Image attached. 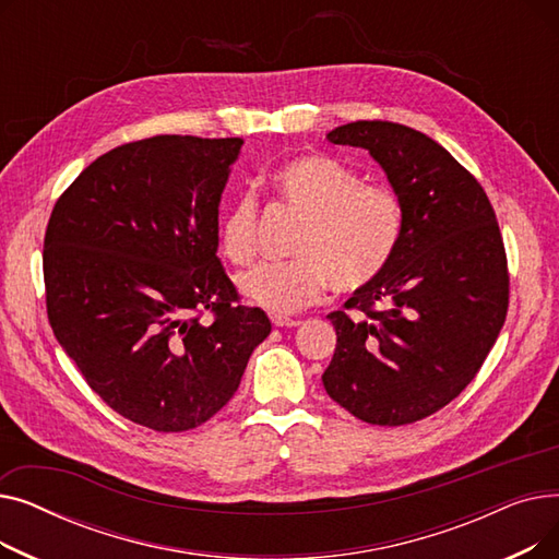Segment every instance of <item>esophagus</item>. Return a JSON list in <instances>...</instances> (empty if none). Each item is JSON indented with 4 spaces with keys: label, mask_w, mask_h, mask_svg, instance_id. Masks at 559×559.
<instances>
[{
    "label": "esophagus",
    "mask_w": 559,
    "mask_h": 559,
    "mask_svg": "<svg viewBox=\"0 0 559 559\" xmlns=\"http://www.w3.org/2000/svg\"><path fill=\"white\" fill-rule=\"evenodd\" d=\"M272 324H274L276 329H295V326L301 324V321L289 319V317H272Z\"/></svg>",
    "instance_id": "1"
}]
</instances>
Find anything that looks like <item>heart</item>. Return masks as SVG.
Returning <instances> with one entry per match:
<instances>
[{
    "mask_svg": "<svg viewBox=\"0 0 559 559\" xmlns=\"http://www.w3.org/2000/svg\"><path fill=\"white\" fill-rule=\"evenodd\" d=\"M274 186L306 215L295 245L297 260L262 262L238 278L242 299L274 317L295 314L314 304L331 285L354 292L373 283L390 264L403 228L399 197L331 156H299L285 163ZM258 203L251 192L233 201L222 228V253L245 264L255 253Z\"/></svg>",
    "mask_w": 559,
    "mask_h": 559,
    "instance_id": "heart-1",
    "label": "heart"
}]
</instances>
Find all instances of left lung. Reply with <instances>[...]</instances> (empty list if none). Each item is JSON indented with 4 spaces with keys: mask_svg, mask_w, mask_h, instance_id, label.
Instances as JSON below:
<instances>
[{
    "mask_svg": "<svg viewBox=\"0 0 559 559\" xmlns=\"http://www.w3.org/2000/svg\"><path fill=\"white\" fill-rule=\"evenodd\" d=\"M326 138L367 150L383 167L403 228L385 272L344 304L359 312L329 314L337 344L321 380L367 424H413L472 383L503 329L501 230L480 183L421 131L360 120Z\"/></svg>",
    "mask_w": 559,
    "mask_h": 559,
    "instance_id": "left-lung-1",
    "label": "left lung"
}]
</instances>
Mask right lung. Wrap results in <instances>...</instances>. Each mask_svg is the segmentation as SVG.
Segmentation results:
<instances>
[{"label":"right lung","instance_id":"1","mask_svg":"<svg viewBox=\"0 0 559 559\" xmlns=\"http://www.w3.org/2000/svg\"><path fill=\"white\" fill-rule=\"evenodd\" d=\"M242 138L115 146L56 201L43 251L51 331L106 405L181 432L238 392L272 324L238 304L217 217ZM211 309L214 319L198 314Z\"/></svg>","mask_w":559,"mask_h":559}]
</instances>
